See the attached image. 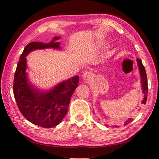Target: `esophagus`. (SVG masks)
<instances>
[{"label": "esophagus", "instance_id": "34e87169", "mask_svg": "<svg viewBox=\"0 0 159 159\" xmlns=\"http://www.w3.org/2000/svg\"><path fill=\"white\" fill-rule=\"evenodd\" d=\"M82 77L84 80H88L89 79H90L91 78H92V74H91L90 72L85 71L83 74Z\"/></svg>", "mask_w": 159, "mask_h": 159}]
</instances>
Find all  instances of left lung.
Instances as JSON below:
<instances>
[{
    "mask_svg": "<svg viewBox=\"0 0 159 159\" xmlns=\"http://www.w3.org/2000/svg\"><path fill=\"white\" fill-rule=\"evenodd\" d=\"M137 62H138V68L139 70V74H140V77H141V83H142V93L144 94L143 97V100L142 101V103L145 104H146L147 99V92H148V83H147V74L146 71H145L144 66L142 64V60H139V59H137ZM132 120H133V118H129L128 119L126 120L124 123V125H127L129 123H130ZM108 126V125H107ZM116 127V125H114Z\"/></svg>",
    "mask_w": 159,
    "mask_h": 159,
    "instance_id": "8db88e82",
    "label": "left lung"
}]
</instances>
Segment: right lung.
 Returning a JSON list of instances; mask_svg holds the SVG:
<instances>
[{
    "label": "right lung",
    "instance_id": "1",
    "mask_svg": "<svg viewBox=\"0 0 159 159\" xmlns=\"http://www.w3.org/2000/svg\"><path fill=\"white\" fill-rule=\"evenodd\" d=\"M60 39L59 36L54 37L48 43H29L20 56L14 77L13 93L20 112L29 122L45 128L57 125L66 116L71 96L79 85V76L64 80L50 90H41L28 79L26 57L39 49L61 50L60 43L57 42Z\"/></svg>",
    "mask_w": 159,
    "mask_h": 159
}]
</instances>
